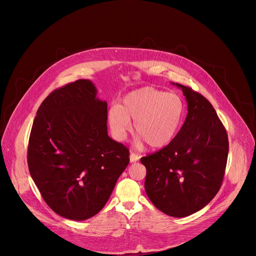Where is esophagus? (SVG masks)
Here are the masks:
<instances>
[{"instance_id":"34e87169","label":"esophagus","mask_w":256,"mask_h":256,"mask_svg":"<svg viewBox=\"0 0 256 256\" xmlns=\"http://www.w3.org/2000/svg\"><path fill=\"white\" fill-rule=\"evenodd\" d=\"M138 159H140V156H138V155H136V154H134V153H130V163L136 162V161H138Z\"/></svg>"}]
</instances>
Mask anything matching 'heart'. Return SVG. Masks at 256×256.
<instances>
[{
  "label": "heart",
  "instance_id": "obj_1",
  "mask_svg": "<svg viewBox=\"0 0 256 256\" xmlns=\"http://www.w3.org/2000/svg\"><path fill=\"white\" fill-rule=\"evenodd\" d=\"M186 114V104L175 93L142 87L126 94L120 106L108 112V124L114 136L122 140L132 128L152 149L168 146L178 134Z\"/></svg>",
  "mask_w": 256,
  "mask_h": 256
}]
</instances>
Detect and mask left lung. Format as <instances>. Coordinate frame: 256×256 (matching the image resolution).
<instances>
[{
    "label": "left lung",
    "mask_w": 256,
    "mask_h": 256,
    "mask_svg": "<svg viewBox=\"0 0 256 256\" xmlns=\"http://www.w3.org/2000/svg\"><path fill=\"white\" fill-rule=\"evenodd\" d=\"M172 85L186 96V122L168 146L140 162L152 204L168 216L184 218L204 208L220 190L229 142L212 105L188 87Z\"/></svg>",
    "instance_id": "left-lung-1"
}]
</instances>
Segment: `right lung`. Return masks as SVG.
<instances>
[{
  "mask_svg": "<svg viewBox=\"0 0 256 256\" xmlns=\"http://www.w3.org/2000/svg\"><path fill=\"white\" fill-rule=\"evenodd\" d=\"M28 168L58 214L84 221L99 212L126 168L128 150L107 132V102L90 80L52 92L30 132Z\"/></svg>",
  "mask_w": 256,
  "mask_h": 256,
  "instance_id": "right-lung-1",
  "label": "right lung"
}]
</instances>
